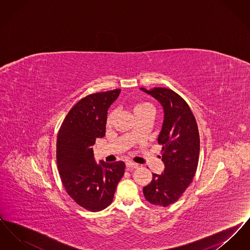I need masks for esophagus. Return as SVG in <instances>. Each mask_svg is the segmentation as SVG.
Instances as JSON below:
<instances>
[{
    "mask_svg": "<svg viewBox=\"0 0 250 250\" xmlns=\"http://www.w3.org/2000/svg\"><path fill=\"white\" fill-rule=\"evenodd\" d=\"M125 165H126V167H128V168H137L139 167L138 164H136L134 162H131V161H127L125 163Z\"/></svg>",
    "mask_w": 250,
    "mask_h": 250,
    "instance_id": "obj_1",
    "label": "esophagus"
}]
</instances>
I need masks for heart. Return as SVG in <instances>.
I'll return each mask as SVG.
<instances>
[{"label": "heart", "mask_w": 250, "mask_h": 250, "mask_svg": "<svg viewBox=\"0 0 250 250\" xmlns=\"http://www.w3.org/2000/svg\"><path fill=\"white\" fill-rule=\"evenodd\" d=\"M133 113L136 116L139 115H143V114H146V113H154L155 114V107L148 102H138L135 103L133 106ZM116 115V110H111L107 118V126H110L113 123V120L115 118Z\"/></svg>", "instance_id": "b5f03b06"}]
</instances>
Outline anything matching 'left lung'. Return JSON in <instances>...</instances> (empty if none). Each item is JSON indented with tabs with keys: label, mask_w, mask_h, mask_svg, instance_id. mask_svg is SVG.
<instances>
[{
	"label": "left lung",
	"mask_w": 250,
	"mask_h": 250,
	"mask_svg": "<svg viewBox=\"0 0 250 250\" xmlns=\"http://www.w3.org/2000/svg\"><path fill=\"white\" fill-rule=\"evenodd\" d=\"M162 106L163 123L157 142L162 144L161 174L153 173L152 182L143 188L145 199L167 207L176 202L190 185L200 155V135L188 103L170 89L140 88Z\"/></svg>",
	"instance_id": "obj_1"
}]
</instances>
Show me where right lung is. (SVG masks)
<instances>
[{
	"mask_svg": "<svg viewBox=\"0 0 250 250\" xmlns=\"http://www.w3.org/2000/svg\"><path fill=\"white\" fill-rule=\"evenodd\" d=\"M121 90L87 95L63 120L57 137L56 158L60 177L67 194L91 212L101 211L113 200L125 164L95 161L93 145L106 133L107 109Z\"/></svg>",
	"mask_w": 250,
	"mask_h": 250,
	"instance_id": "right-lung-1",
	"label": "right lung"
}]
</instances>
